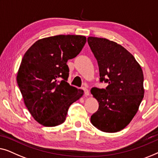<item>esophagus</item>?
I'll use <instances>...</instances> for the list:
<instances>
[{
    "label": "esophagus",
    "mask_w": 158,
    "mask_h": 158,
    "mask_svg": "<svg viewBox=\"0 0 158 158\" xmlns=\"http://www.w3.org/2000/svg\"><path fill=\"white\" fill-rule=\"evenodd\" d=\"M82 89L84 90V94L86 95V96H88V95H89V89L86 87H83L82 88Z\"/></svg>",
    "instance_id": "obj_1"
}]
</instances>
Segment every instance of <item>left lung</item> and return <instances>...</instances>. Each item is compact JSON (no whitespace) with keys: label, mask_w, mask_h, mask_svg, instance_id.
Here are the masks:
<instances>
[{"label":"left lung","mask_w":158,"mask_h":158,"mask_svg":"<svg viewBox=\"0 0 158 158\" xmlns=\"http://www.w3.org/2000/svg\"><path fill=\"white\" fill-rule=\"evenodd\" d=\"M87 42L97 60L99 81L108 84L105 89L91 90L99 102L91 123L102 132H119L136 114L144 97L143 70L135 57L119 44L92 36L88 37Z\"/></svg>","instance_id":"1"}]
</instances>
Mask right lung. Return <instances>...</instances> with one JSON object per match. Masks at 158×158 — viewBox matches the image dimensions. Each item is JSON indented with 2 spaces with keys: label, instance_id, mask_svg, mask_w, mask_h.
I'll list each match as a JSON object with an SVG mask.
<instances>
[{
  "label": "right lung",
  "instance_id": "add662e5",
  "mask_svg": "<svg viewBox=\"0 0 158 158\" xmlns=\"http://www.w3.org/2000/svg\"><path fill=\"white\" fill-rule=\"evenodd\" d=\"M86 41L78 35H59L40 39L22 59L17 83L28 110L46 127L65 121L69 107L84 91L67 82L66 62L78 55Z\"/></svg>",
  "mask_w": 158,
  "mask_h": 158
}]
</instances>
